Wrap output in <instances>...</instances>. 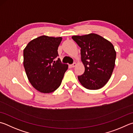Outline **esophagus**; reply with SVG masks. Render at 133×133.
I'll return each mask as SVG.
<instances>
[{
	"instance_id": "obj_1",
	"label": "esophagus",
	"mask_w": 133,
	"mask_h": 133,
	"mask_svg": "<svg viewBox=\"0 0 133 133\" xmlns=\"http://www.w3.org/2000/svg\"><path fill=\"white\" fill-rule=\"evenodd\" d=\"M76 66H77V63H74L73 64H72L71 65V67H75Z\"/></svg>"
}]
</instances>
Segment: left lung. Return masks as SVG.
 Wrapping results in <instances>:
<instances>
[{
	"mask_svg": "<svg viewBox=\"0 0 133 133\" xmlns=\"http://www.w3.org/2000/svg\"><path fill=\"white\" fill-rule=\"evenodd\" d=\"M81 48V62L85 71L78 76L84 87L98 90L105 85L112 76L116 57L112 43L94 33L71 37Z\"/></svg>",
	"mask_w": 133,
	"mask_h": 133,
	"instance_id": "left-lung-1",
	"label": "left lung"
}]
</instances>
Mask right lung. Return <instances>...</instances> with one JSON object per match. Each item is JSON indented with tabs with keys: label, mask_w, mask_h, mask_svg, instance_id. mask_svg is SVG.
Wrapping results in <instances>:
<instances>
[{
	"label": "right lung",
	"mask_w": 133,
	"mask_h": 133,
	"mask_svg": "<svg viewBox=\"0 0 133 133\" xmlns=\"http://www.w3.org/2000/svg\"><path fill=\"white\" fill-rule=\"evenodd\" d=\"M62 37L42 35L31 41L23 51V64L29 81L42 93H51L61 84L68 65L62 63L57 49Z\"/></svg>",
	"instance_id": "obj_1"
}]
</instances>
